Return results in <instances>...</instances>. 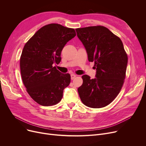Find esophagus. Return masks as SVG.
I'll list each match as a JSON object with an SVG mask.
<instances>
[{"label":"esophagus","instance_id":"34e87169","mask_svg":"<svg viewBox=\"0 0 146 146\" xmlns=\"http://www.w3.org/2000/svg\"><path fill=\"white\" fill-rule=\"evenodd\" d=\"M76 77V76L75 74H71V79L72 80H73Z\"/></svg>","mask_w":146,"mask_h":146}]
</instances>
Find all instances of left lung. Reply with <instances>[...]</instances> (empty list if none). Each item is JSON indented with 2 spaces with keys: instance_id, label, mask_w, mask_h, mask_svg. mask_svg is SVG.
Segmentation results:
<instances>
[{
  "instance_id": "left-lung-1",
  "label": "left lung",
  "mask_w": 146,
  "mask_h": 146,
  "mask_svg": "<svg viewBox=\"0 0 146 146\" xmlns=\"http://www.w3.org/2000/svg\"><path fill=\"white\" fill-rule=\"evenodd\" d=\"M76 31L96 70L95 79L82 76L83 84L78 89L80 98L90 108H103L114 100L123 85L127 54L120 38L105 27L77 28Z\"/></svg>"
}]
</instances>
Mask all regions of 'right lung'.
Here are the masks:
<instances>
[{
  "mask_svg": "<svg viewBox=\"0 0 146 146\" xmlns=\"http://www.w3.org/2000/svg\"><path fill=\"white\" fill-rule=\"evenodd\" d=\"M76 35L73 28L50 24L40 28L25 44L20 58L22 79L27 92L38 104L51 106L62 99L71 77L53 64L60 63L61 51Z\"/></svg>",
  "mask_w": 146,
  "mask_h": 146,
  "instance_id": "1",
  "label": "right lung"
}]
</instances>
